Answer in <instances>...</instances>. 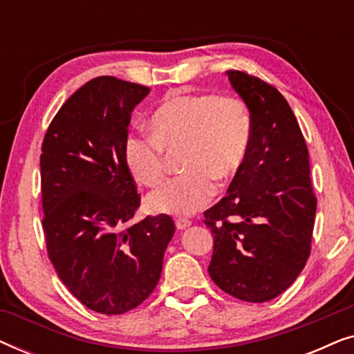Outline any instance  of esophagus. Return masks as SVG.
<instances>
[{"instance_id":"esophagus-1","label":"esophagus","mask_w":354,"mask_h":354,"mask_svg":"<svg viewBox=\"0 0 354 354\" xmlns=\"http://www.w3.org/2000/svg\"><path fill=\"white\" fill-rule=\"evenodd\" d=\"M190 225H192V222L188 219H177L176 221V227L178 230H185L187 227H190Z\"/></svg>"}]
</instances>
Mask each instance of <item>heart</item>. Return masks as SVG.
<instances>
[{
    "label": "heart",
    "instance_id": "heart-1",
    "mask_svg": "<svg viewBox=\"0 0 354 354\" xmlns=\"http://www.w3.org/2000/svg\"><path fill=\"white\" fill-rule=\"evenodd\" d=\"M151 137L130 135L124 158L130 174L145 187L162 182L164 149L185 147L182 171L148 196L154 214L190 216L207 205L214 183L234 177L251 145L253 122L248 106L235 96L171 93L148 119Z\"/></svg>",
    "mask_w": 354,
    "mask_h": 354
}]
</instances>
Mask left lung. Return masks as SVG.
<instances>
[{
	"mask_svg": "<svg viewBox=\"0 0 354 354\" xmlns=\"http://www.w3.org/2000/svg\"><path fill=\"white\" fill-rule=\"evenodd\" d=\"M225 75L248 106L253 133L227 196L205 211L214 236L207 270L225 293L264 303L283 293L306 264L317 201L306 142L287 100L258 77Z\"/></svg>",
	"mask_w": 354,
	"mask_h": 354,
	"instance_id": "1",
	"label": "left lung"
}]
</instances>
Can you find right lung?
Returning <instances> with one entry per match:
<instances>
[{"mask_svg": "<svg viewBox=\"0 0 354 354\" xmlns=\"http://www.w3.org/2000/svg\"><path fill=\"white\" fill-rule=\"evenodd\" d=\"M148 93L115 77L86 82L57 111L41 147L48 256L69 292L106 316L151 295L176 232L166 214L129 225L140 195L124 145L132 111Z\"/></svg>", "mask_w": 354, "mask_h": 354, "instance_id": "1", "label": "right lung"}]
</instances>
